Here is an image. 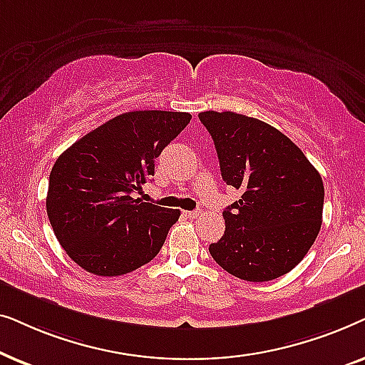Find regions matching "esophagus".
<instances>
[{
    "label": "esophagus",
    "instance_id": "1",
    "mask_svg": "<svg viewBox=\"0 0 365 365\" xmlns=\"http://www.w3.org/2000/svg\"><path fill=\"white\" fill-rule=\"evenodd\" d=\"M184 214H186L187 217H192V219H196L197 216H201V211H199V209H196V211H186V212H184Z\"/></svg>",
    "mask_w": 365,
    "mask_h": 365
}]
</instances>
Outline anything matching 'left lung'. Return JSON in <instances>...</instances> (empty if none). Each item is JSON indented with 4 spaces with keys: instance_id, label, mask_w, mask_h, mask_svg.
Masks as SVG:
<instances>
[{
    "instance_id": "1",
    "label": "left lung",
    "mask_w": 365,
    "mask_h": 365,
    "mask_svg": "<svg viewBox=\"0 0 365 365\" xmlns=\"http://www.w3.org/2000/svg\"><path fill=\"white\" fill-rule=\"evenodd\" d=\"M224 182L241 191L222 212L226 231L209 246L232 276L266 282L292 271L322 224L324 184L304 153L271 124L232 111H204Z\"/></svg>"
}]
</instances>
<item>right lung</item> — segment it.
Instances as JSON below:
<instances>
[{"instance_id":"add662e5","label":"right lung","mask_w":365,"mask_h":365,"mask_svg":"<svg viewBox=\"0 0 365 365\" xmlns=\"http://www.w3.org/2000/svg\"><path fill=\"white\" fill-rule=\"evenodd\" d=\"M189 113L131 111L93 129L56 159L46 211L56 239L79 267L123 276L153 261L181 216L134 197L154 161L187 126Z\"/></svg>"}]
</instances>
